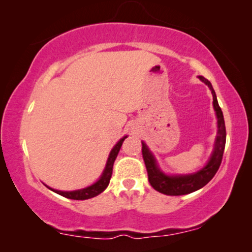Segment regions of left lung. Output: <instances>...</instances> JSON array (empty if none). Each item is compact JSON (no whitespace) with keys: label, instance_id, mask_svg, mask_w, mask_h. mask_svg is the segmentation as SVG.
I'll use <instances>...</instances> for the list:
<instances>
[{"label":"left lung","instance_id":"left-lung-1","mask_svg":"<svg viewBox=\"0 0 252 252\" xmlns=\"http://www.w3.org/2000/svg\"><path fill=\"white\" fill-rule=\"evenodd\" d=\"M198 78L205 85H208V87L210 88L213 96V108H215L217 119H218V122H217L218 123V133H217L216 137L215 149H213L211 157H210V159L205 166L196 172V173L185 175H167L160 171L154 155L151 154V151L147 147V144L142 142V156L147 167L148 179H149L151 187L155 190L161 192V194L179 196L190 194L192 191L198 190V189L204 187L215 177L217 171L219 170L220 164H221L223 150H225L226 144L225 120H223L222 111L218 104V101H217L215 89H213L211 82L208 79L202 77V75H199Z\"/></svg>","mask_w":252,"mask_h":252}]
</instances>
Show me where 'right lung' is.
I'll list each match as a JSON object with an SVG mask.
<instances>
[{
  "instance_id": "obj_1",
  "label": "right lung",
  "mask_w": 252,
  "mask_h": 252,
  "mask_svg": "<svg viewBox=\"0 0 252 252\" xmlns=\"http://www.w3.org/2000/svg\"><path fill=\"white\" fill-rule=\"evenodd\" d=\"M126 137L127 136H124L123 139H120L118 141V143H117L116 146L112 148L111 153H110V155H109L108 161H106L104 171H103L101 178H99L94 185L89 186V187H87V188L79 189V190H73V191H62V190H56V189H51L49 187L48 188H49L50 190L57 192L58 195H62V196H64V197L70 198V199H77V201L88 199V198L95 197V196L99 195L102 191H104L105 188L109 186L110 179H111V175H112L113 163H115L116 158H117V156H118L120 148H122V144Z\"/></svg>"
}]
</instances>
